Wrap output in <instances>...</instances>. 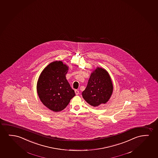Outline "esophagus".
<instances>
[{
  "mask_svg": "<svg viewBox=\"0 0 158 158\" xmlns=\"http://www.w3.org/2000/svg\"><path fill=\"white\" fill-rule=\"evenodd\" d=\"M75 93H76V95H78L79 94V91L78 90H75Z\"/></svg>",
  "mask_w": 158,
  "mask_h": 158,
  "instance_id": "esophagus-1",
  "label": "esophagus"
}]
</instances>
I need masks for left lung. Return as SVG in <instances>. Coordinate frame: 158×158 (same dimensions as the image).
<instances>
[{"label": "left lung", "instance_id": "8db88e82", "mask_svg": "<svg viewBox=\"0 0 158 158\" xmlns=\"http://www.w3.org/2000/svg\"><path fill=\"white\" fill-rule=\"evenodd\" d=\"M113 86L106 69L98 67L91 74L86 88L82 92L85 100L94 107L106 104L110 99Z\"/></svg>", "mask_w": 158, "mask_h": 158}]
</instances>
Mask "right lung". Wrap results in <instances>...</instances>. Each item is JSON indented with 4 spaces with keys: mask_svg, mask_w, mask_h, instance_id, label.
I'll list each match as a JSON object with an SVG mask.
<instances>
[{
    "mask_svg": "<svg viewBox=\"0 0 158 158\" xmlns=\"http://www.w3.org/2000/svg\"><path fill=\"white\" fill-rule=\"evenodd\" d=\"M69 66L61 61H55L43 70L37 81L40 101L55 112L65 109L76 95L66 78Z\"/></svg>",
    "mask_w": 158,
    "mask_h": 158,
    "instance_id": "right-lung-1",
    "label": "right lung"
}]
</instances>
